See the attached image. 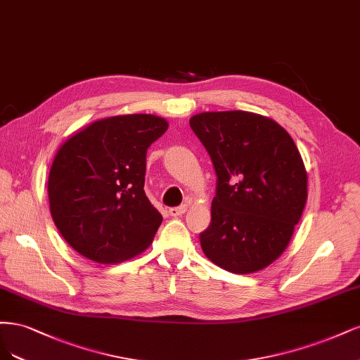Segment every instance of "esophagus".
<instances>
[{
	"mask_svg": "<svg viewBox=\"0 0 360 360\" xmlns=\"http://www.w3.org/2000/svg\"><path fill=\"white\" fill-rule=\"evenodd\" d=\"M185 211H187V205H181V206H176V207H170L169 214L172 217H181L182 214H185Z\"/></svg>",
	"mask_w": 360,
	"mask_h": 360,
	"instance_id": "34e87169",
	"label": "esophagus"
}]
</instances>
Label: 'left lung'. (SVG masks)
Here are the masks:
<instances>
[{
	"label": "left lung",
	"mask_w": 360,
	"mask_h": 360,
	"mask_svg": "<svg viewBox=\"0 0 360 360\" xmlns=\"http://www.w3.org/2000/svg\"><path fill=\"white\" fill-rule=\"evenodd\" d=\"M217 175L206 257L233 274L260 271L281 256L307 202V172L280 124L242 110L190 120Z\"/></svg>",
	"instance_id": "8db88e82"
}]
</instances>
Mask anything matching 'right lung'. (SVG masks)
Returning a JSON list of instances; mask_svg holds the SVG:
<instances>
[{
    "mask_svg": "<svg viewBox=\"0 0 360 360\" xmlns=\"http://www.w3.org/2000/svg\"><path fill=\"white\" fill-rule=\"evenodd\" d=\"M154 115L100 120L60 148L49 181L56 229L97 263H118L153 242L163 217L145 194L146 150L167 130Z\"/></svg>",
    "mask_w": 360,
    "mask_h": 360,
    "instance_id": "1",
    "label": "right lung"
}]
</instances>
